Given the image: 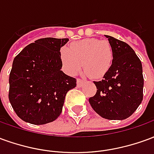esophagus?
<instances>
[{"mask_svg": "<svg viewBox=\"0 0 154 154\" xmlns=\"http://www.w3.org/2000/svg\"><path fill=\"white\" fill-rule=\"evenodd\" d=\"M83 82H84L83 79H81V78H77V87H81V86H82V84L83 83Z\"/></svg>", "mask_w": 154, "mask_h": 154, "instance_id": "1", "label": "esophagus"}]
</instances>
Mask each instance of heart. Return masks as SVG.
Returning a JSON list of instances; mask_svg holds the SVG:
<instances>
[{"instance_id":"obj_1","label":"heart","mask_w":154,"mask_h":154,"mask_svg":"<svg viewBox=\"0 0 154 154\" xmlns=\"http://www.w3.org/2000/svg\"><path fill=\"white\" fill-rule=\"evenodd\" d=\"M64 69L73 75L80 70L82 63L84 72L92 78L105 76L110 70L114 58L112 46L107 40L87 38L70 44L60 52Z\"/></svg>"}]
</instances>
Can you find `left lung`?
Returning a JSON list of instances; mask_svg holds the SVG:
<instances>
[{"label":"left lung","instance_id":"8db88e82","mask_svg":"<svg viewBox=\"0 0 154 154\" xmlns=\"http://www.w3.org/2000/svg\"><path fill=\"white\" fill-rule=\"evenodd\" d=\"M106 37L113 48V63L102 80L93 82L97 92L89 102L105 119H125L143 100L142 63L129 44L109 35Z\"/></svg>","mask_w":154,"mask_h":154}]
</instances>
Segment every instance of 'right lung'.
Masks as SVG:
<instances>
[{
    "label": "right lung",
    "instance_id": "1",
    "mask_svg": "<svg viewBox=\"0 0 154 154\" xmlns=\"http://www.w3.org/2000/svg\"><path fill=\"white\" fill-rule=\"evenodd\" d=\"M68 38H43L14 58L9 77V100L25 122L44 125L60 116L66 94L77 80L64 73L60 48Z\"/></svg>",
    "mask_w": 154,
    "mask_h": 154
}]
</instances>
